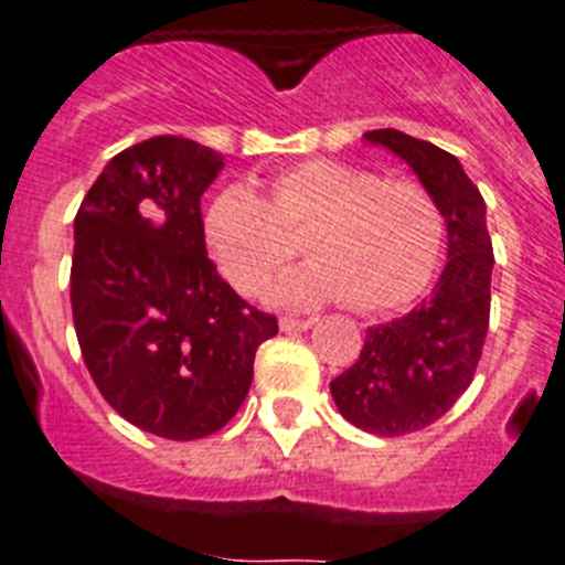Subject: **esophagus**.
Listing matches in <instances>:
<instances>
[{
    "label": "esophagus",
    "instance_id": "1",
    "mask_svg": "<svg viewBox=\"0 0 565 565\" xmlns=\"http://www.w3.org/2000/svg\"><path fill=\"white\" fill-rule=\"evenodd\" d=\"M313 322H317V319H313V317H308V319L282 317V319H279V328H282V331H286V333H299V331H308V328H311Z\"/></svg>",
    "mask_w": 565,
    "mask_h": 565
}]
</instances>
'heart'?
<instances>
[{"instance_id":"heart-1","label":"heart","mask_w":565,"mask_h":565,"mask_svg":"<svg viewBox=\"0 0 565 565\" xmlns=\"http://www.w3.org/2000/svg\"><path fill=\"white\" fill-rule=\"evenodd\" d=\"M203 223L223 274L243 294L266 288L299 243L311 266L271 288L279 306L339 297L353 311L398 308L427 288L444 248V217L427 189L339 161L282 169L266 201L248 186L223 189Z\"/></svg>"}]
</instances>
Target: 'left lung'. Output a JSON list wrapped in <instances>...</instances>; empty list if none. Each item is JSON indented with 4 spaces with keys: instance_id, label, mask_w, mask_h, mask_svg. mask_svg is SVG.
I'll return each mask as SVG.
<instances>
[{
    "instance_id": "obj_1",
    "label": "left lung",
    "mask_w": 565,
    "mask_h": 565,
    "mask_svg": "<svg viewBox=\"0 0 565 565\" xmlns=\"http://www.w3.org/2000/svg\"><path fill=\"white\" fill-rule=\"evenodd\" d=\"M364 141L398 154L447 223V266L430 297L393 322L367 328L353 367L331 382L339 413L359 430L404 436L438 422L476 376L495 257L487 203L456 154L398 129H373Z\"/></svg>"
}]
</instances>
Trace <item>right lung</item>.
<instances>
[{
	"label": "right lung",
	"instance_id": "add662e5",
	"mask_svg": "<svg viewBox=\"0 0 565 565\" xmlns=\"http://www.w3.org/2000/svg\"><path fill=\"white\" fill-rule=\"evenodd\" d=\"M223 154L181 135L124 149L73 223L70 302L89 376L115 413L172 441L239 411L277 319L234 294L206 254L201 198Z\"/></svg>",
	"mask_w": 565,
	"mask_h": 565
}]
</instances>
